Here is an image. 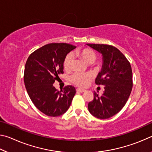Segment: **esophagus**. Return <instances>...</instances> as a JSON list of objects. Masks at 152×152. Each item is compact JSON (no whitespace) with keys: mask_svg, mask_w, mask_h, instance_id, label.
Listing matches in <instances>:
<instances>
[{"mask_svg":"<svg viewBox=\"0 0 152 152\" xmlns=\"http://www.w3.org/2000/svg\"><path fill=\"white\" fill-rule=\"evenodd\" d=\"M76 91L77 92H84L86 91V90L84 89H82V88H78L76 89Z\"/></svg>","mask_w":152,"mask_h":152,"instance_id":"esophagus-1","label":"esophagus"}]
</instances>
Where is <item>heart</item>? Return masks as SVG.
I'll list each match as a JSON object with an SVG mask.
<instances>
[{"label":"heart","mask_w":152,"mask_h":152,"mask_svg":"<svg viewBox=\"0 0 152 152\" xmlns=\"http://www.w3.org/2000/svg\"><path fill=\"white\" fill-rule=\"evenodd\" d=\"M77 55L80 56L86 64H92L96 60V55L93 51L90 49H84L82 50H78L76 52ZM74 61L73 53H70L66 56L64 61V68L65 70H70L72 66ZM92 79V76L89 73L76 72L70 77L71 82L76 85L80 87H85L87 86L88 82Z\"/></svg>","instance_id":"b5f03b06"}]
</instances>
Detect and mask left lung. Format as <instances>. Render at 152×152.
I'll use <instances>...</instances> for the list:
<instances>
[{"label": "left lung", "mask_w": 152, "mask_h": 152, "mask_svg": "<svg viewBox=\"0 0 152 152\" xmlns=\"http://www.w3.org/2000/svg\"><path fill=\"white\" fill-rule=\"evenodd\" d=\"M102 54V66L95 83L104 86L101 96L94 92L93 101L88 104L91 114L101 119L119 113L127 102L133 86L132 70L125 56L112 45L86 44Z\"/></svg>", "instance_id": "1"}]
</instances>
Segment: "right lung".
<instances>
[{
  "mask_svg": "<svg viewBox=\"0 0 152 152\" xmlns=\"http://www.w3.org/2000/svg\"><path fill=\"white\" fill-rule=\"evenodd\" d=\"M76 47L68 43H50L31 54L25 66L24 82L35 106L50 117H58L70 107L76 89L67 86L58 91L53 83L64 73V61Z\"/></svg>",
  "mask_w": 152,
  "mask_h": 152,
  "instance_id": "add662e5",
  "label": "right lung"
}]
</instances>
